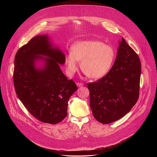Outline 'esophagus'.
Returning <instances> with one entry per match:
<instances>
[{"instance_id":"34e87169","label":"esophagus","mask_w":157,"mask_h":157,"mask_svg":"<svg viewBox=\"0 0 157 157\" xmlns=\"http://www.w3.org/2000/svg\"><path fill=\"white\" fill-rule=\"evenodd\" d=\"M76 85H77L78 87H81V86H84V84H82V83H81V82H77V83H76Z\"/></svg>"}]
</instances>
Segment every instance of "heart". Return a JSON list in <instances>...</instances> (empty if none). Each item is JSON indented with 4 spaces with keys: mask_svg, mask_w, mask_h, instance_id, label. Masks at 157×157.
Listing matches in <instances>:
<instances>
[{
    "mask_svg": "<svg viewBox=\"0 0 157 157\" xmlns=\"http://www.w3.org/2000/svg\"><path fill=\"white\" fill-rule=\"evenodd\" d=\"M70 50L71 53L64 56L69 76H73L78 71L80 61L81 69L87 77L100 79L109 72L115 58L113 47L97 40L76 41Z\"/></svg>",
    "mask_w": 157,
    "mask_h": 157,
    "instance_id": "obj_1",
    "label": "heart"
}]
</instances>
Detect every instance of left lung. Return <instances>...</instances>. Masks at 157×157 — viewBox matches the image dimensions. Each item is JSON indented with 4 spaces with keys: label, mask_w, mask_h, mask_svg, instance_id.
I'll list each match as a JSON object with an SVG mask.
<instances>
[{
    "label": "left lung",
    "mask_w": 157,
    "mask_h": 157,
    "mask_svg": "<svg viewBox=\"0 0 157 157\" xmlns=\"http://www.w3.org/2000/svg\"><path fill=\"white\" fill-rule=\"evenodd\" d=\"M119 43L116 59L110 71L101 79L87 85L93 116L105 124L123 117L139 96L140 58L123 38Z\"/></svg>",
    "instance_id": "obj_1"
}]
</instances>
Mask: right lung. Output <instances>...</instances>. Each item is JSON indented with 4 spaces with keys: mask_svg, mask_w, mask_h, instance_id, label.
Masks as SVG:
<instances>
[{
    "mask_svg": "<svg viewBox=\"0 0 157 157\" xmlns=\"http://www.w3.org/2000/svg\"><path fill=\"white\" fill-rule=\"evenodd\" d=\"M49 40L47 35H37L17 51L13 80L16 94L29 113L42 122L56 124L66 117L68 101L78 87L60 69L65 55ZM38 60L44 63L40 69Z\"/></svg>",
    "mask_w": 157,
    "mask_h": 157,
    "instance_id": "right-lung-1",
    "label": "right lung"
}]
</instances>
